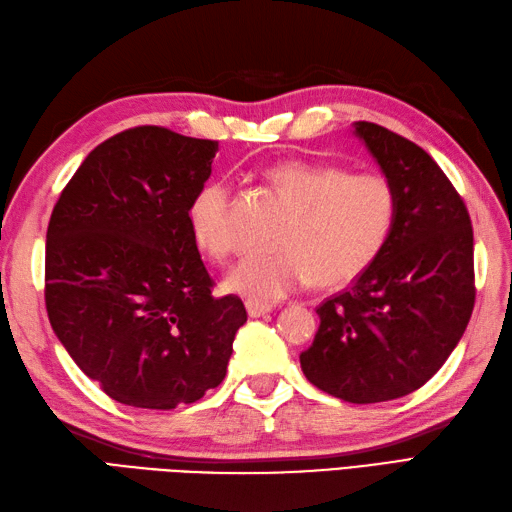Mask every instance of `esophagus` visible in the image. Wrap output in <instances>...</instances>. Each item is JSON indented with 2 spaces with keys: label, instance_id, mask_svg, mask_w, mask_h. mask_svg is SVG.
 <instances>
[{
  "label": "esophagus",
  "instance_id": "34e87169",
  "mask_svg": "<svg viewBox=\"0 0 512 512\" xmlns=\"http://www.w3.org/2000/svg\"><path fill=\"white\" fill-rule=\"evenodd\" d=\"M245 308H247L249 317H263V315H267V313H271V310H273V306H271V304L254 302V299H247V302H245Z\"/></svg>",
  "mask_w": 512,
  "mask_h": 512
}]
</instances>
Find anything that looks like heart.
<instances>
[{"label":"heart","instance_id":"heart-1","mask_svg":"<svg viewBox=\"0 0 512 512\" xmlns=\"http://www.w3.org/2000/svg\"><path fill=\"white\" fill-rule=\"evenodd\" d=\"M267 180L289 206L276 234L280 252L245 258L228 273V291L273 302L313 278L321 286L347 284L376 263L397 215L395 191L384 176L289 158L276 162ZM189 223L197 247L226 263L239 247L230 184L206 182L189 206Z\"/></svg>","mask_w":512,"mask_h":512}]
</instances>
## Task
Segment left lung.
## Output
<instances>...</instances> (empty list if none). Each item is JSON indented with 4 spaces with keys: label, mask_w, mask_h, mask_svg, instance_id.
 <instances>
[{
    "label": "left lung",
    "mask_w": 512,
    "mask_h": 512,
    "mask_svg": "<svg viewBox=\"0 0 512 512\" xmlns=\"http://www.w3.org/2000/svg\"><path fill=\"white\" fill-rule=\"evenodd\" d=\"M354 126L393 186L395 226L376 263L317 306L319 330L299 363L317 389L376 404L426 384L463 336L476 302L473 228L428 152L376 123Z\"/></svg>",
    "instance_id": "1"
}]
</instances>
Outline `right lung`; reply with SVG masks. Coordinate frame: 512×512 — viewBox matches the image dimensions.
<instances>
[{"instance_id": "add662e5", "label": "right lung", "mask_w": 512, "mask_h": 512, "mask_svg": "<svg viewBox=\"0 0 512 512\" xmlns=\"http://www.w3.org/2000/svg\"><path fill=\"white\" fill-rule=\"evenodd\" d=\"M217 141L160 126L99 143L47 226L45 306L69 356L126 406L171 410L226 378L241 297H215L189 206Z\"/></svg>"}]
</instances>
